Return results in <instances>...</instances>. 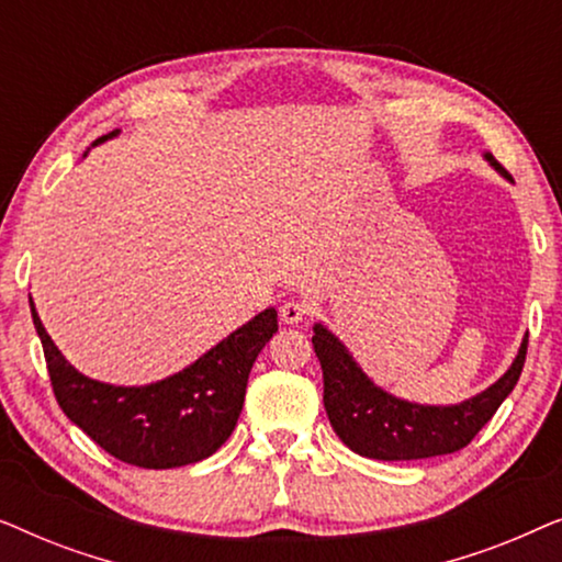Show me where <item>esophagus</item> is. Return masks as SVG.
Masks as SVG:
<instances>
[{"mask_svg": "<svg viewBox=\"0 0 562 562\" xmlns=\"http://www.w3.org/2000/svg\"><path fill=\"white\" fill-rule=\"evenodd\" d=\"M281 319L286 322V325H299L306 317V304L302 299H289V302L281 304Z\"/></svg>", "mask_w": 562, "mask_h": 562, "instance_id": "esophagus-1", "label": "esophagus"}]
</instances>
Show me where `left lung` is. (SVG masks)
I'll use <instances>...</instances> for the list:
<instances>
[{
    "label": "left lung",
    "mask_w": 562,
    "mask_h": 562,
    "mask_svg": "<svg viewBox=\"0 0 562 562\" xmlns=\"http://www.w3.org/2000/svg\"><path fill=\"white\" fill-rule=\"evenodd\" d=\"M483 158L506 176L491 153ZM527 342L529 335L521 340L509 371L486 391L452 406H425L404 402L375 386L325 325H314L312 337L325 379L329 425L352 452L373 460H419L463 450L517 386Z\"/></svg>",
    "instance_id": "8db88e82"
}]
</instances>
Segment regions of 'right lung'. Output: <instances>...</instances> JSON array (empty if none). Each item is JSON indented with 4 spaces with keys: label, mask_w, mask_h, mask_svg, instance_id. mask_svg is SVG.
Instances as JSON below:
<instances>
[{
    "label": "right lung",
    "mask_w": 562,
    "mask_h": 562,
    "mask_svg": "<svg viewBox=\"0 0 562 562\" xmlns=\"http://www.w3.org/2000/svg\"><path fill=\"white\" fill-rule=\"evenodd\" d=\"M117 133L99 137L94 145ZM30 312L53 394L66 417L122 463L153 471L199 463L225 445L243 412L250 368L279 329V314L271 306L183 371L148 386H112L79 373L60 356L33 299Z\"/></svg>",
    "instance_id": "right-lung-1"
}]
</instances>
